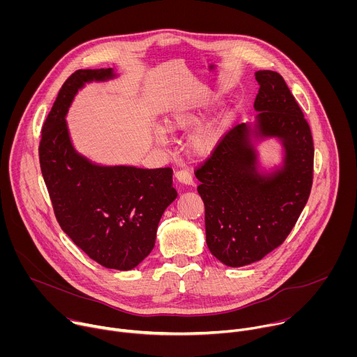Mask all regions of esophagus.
Masks as SVG:
<instances>
[{"label": "esophagus", "instance_id": "34e87169", "mask_svg": "<svg viewBox=\"0 0 357 357\" xmlns=\"http://www.w3.org/2000/svg\"><path fill=\"white\" fill-rule=\"evenodd\" d=\"M175 178L181 183H185V185H192L193 183L192 174L188 169H178V171H175Z\"/></svg>", "mask_w": 357, "mask_h": 357}]
</instances>
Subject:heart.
Here are the masks:
<instances>
[{"label":"heart","instance_id":"obj_1","mask_svg":"<svg viewBox=\"0 0 357 357\" xmlns=\"http://www.w3.org/2000/svg\"><path fill=\"white\" fill-rule=\"evenodd\" d=\"M197 116L190 112H178L175 113L168 121H167V130L168 131H178V130H185L197 123ZM218 141V131L215 128H208L199 132L193 139H192V148L195 152L200 155H206L213 149L215 144Z\"/></svg>","mask_w":357,"mask_h":357}]
</instances>
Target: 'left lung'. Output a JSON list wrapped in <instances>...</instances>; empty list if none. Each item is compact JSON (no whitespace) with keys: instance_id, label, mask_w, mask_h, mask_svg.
Instances as JSON below:
<instances>
[{"instance_id":"left-lung-1","label":"left lung","mask_w":357,"mask_h":357,"mask_svg":"<svg viewBox=\"0 0 357 357\" xmlns=\"http://www.w3.org/2000/svg\"><path fill=\"white\" fill-rule=\"evenodd\" d=\"M256 80L259 131L284 141V171L274 178L254 171L256 155L245 144V124L223 134L195 168L197 192L205 203L208 247L229 267L259 261L285 241L314 181L312 132L298 101L280 73L259 70Z\"/></svg>"}]
</instances>
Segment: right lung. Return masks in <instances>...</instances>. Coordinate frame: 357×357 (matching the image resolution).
Segmentation results:
<instances>
[{"instance_id": "obj_1", "label": "right lung", "mask_w": 357, "mask_h": 357, "mask_svg": "<svg viewBox=\"0 0 357 357\" xmlns=\"http://www.w3.org/2000/svg\"><path fill=\"white\" fill-rule=\"evenodd\" d=\"M112 69H79L61 87L39 141V164L55 218L87 256L127 271L154 248L162 213L178 196L172 168H101L77 155L65 114L79 87L112 77Z\"/></svg>"}]
</instances>
